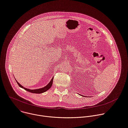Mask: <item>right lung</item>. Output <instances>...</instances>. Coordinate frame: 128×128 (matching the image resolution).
I'll return each instance as SVG.
<instances>
[{
  "instance_id": "obj_1",
  "label": "right lung",
  "mask_w": 128,
  "mask_h": 128,
  "mask_svg": "<svg viewBox=\"0 0 128 128\" xmlns=\"http://www.w3.org/2000/svg\"><path fill=\"white\" fill-rule=\"evenodd\" d=\"M53 77L52 78L51 80L50 81V82L48 83V84H47L46 86H45L43 88H39V89H36V90H30V89H27L26 88H24L23 86H22L20 84H19L17 81H16L17 84L19 85V86L22 88H24L25 90L29 92H32V93H34V94H40V93H42V92H46L47 90H48L49 89H50L51 88V87L52 86V83H53Z\"/></svg>"
}]
</instances>
